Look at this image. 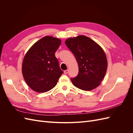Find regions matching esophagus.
Masks as SVG:
<instances>
[{
  "label": "esophagus",
  "mask_w": 133,
  "mask_h": 133,
  "mask_svg": "<svg viewBox=\"0 0 133 133\" xmlns=\"http://www.w3.org/2000/svg\"><path fill=\"white\" fill-rule=\"evenodd\" d=\"M68 71H68V70H64V74H67L68 73Z\"/></svg>",
  "instance_id": "34e87169"
}]
</instances>
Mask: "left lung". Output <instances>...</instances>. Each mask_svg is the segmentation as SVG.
<instances>
[{"instance_id": "1", "label": "left lung", "mask_w": 133, "mask_h": 133, "mask_svg": "<svg viewBox=\"0 0 133 133\" xmlns=\"http://www.w3.org/2000/svg\"><path fill=\"white\" fill-rule=\"evenodd\" d=\"M65 43L73 53L79 66V73L71 78L80 89L90 91L98 87L105 75L108 62L105 52L99 44L85 35L66 39Z\"/></svg>"}]
</instances>
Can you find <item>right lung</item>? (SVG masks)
<instances>
[{
    "mask_svg": "<svg viewBox=\"0 0 133 133\" xmlns=\"http://www.w3.org/2000/svg\"><path fill=\"white\" fill-rule=\"evenodd\" d=\"M61 40L45 36L28 50L22 63V73L32 90L44 92L53 89L63 71L55 56Z\"/></svg>",
    "mask_w": 133,
    "mask_h": 133,
    "instance_id": "add662e5",
    "label": "right lung"
}]
</instances>
